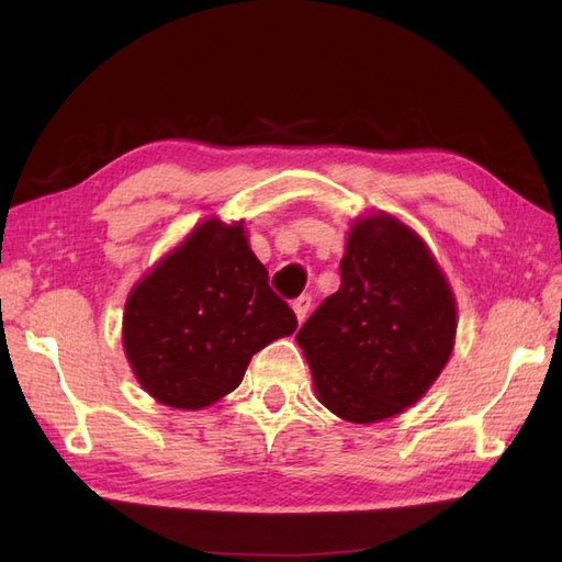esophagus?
I'll return each mask as SVG.
<instances>
[{
	"instance_id": "esophagus-1",
	"label": "esophagus",
	"mask_w": 562,
	"mask_h": 562,
	"mask_svg": "<svg viewBox=\"0 0 562 562\" xmlns=\"http://www.w3.org/2000/svg\"><path fill=\"white\" fill-rule=\"evenodd\" d=\"M292 308H294V314H296V321H302L308 316V308H312V294H302V296H296V300L292 302Z\"/></svg>"
}]
</instances>
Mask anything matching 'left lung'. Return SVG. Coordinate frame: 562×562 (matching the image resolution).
<instances>
[{"mask_svg":"<svg viewBox=\"0 0 562 562\" xmlns=\"http://www.w3.org/2000/svg\"><path fill=\"white\" fill-rule=\"evenodd\" d=\"M457 304L423 238L389 214L355 222L340 290L296 333L321 403L350 423L408 408L445 369Z\"/></svg>","mask_w":562,"mask_h":562,"instance_id":"1","label":"left lung"}]
</instances>
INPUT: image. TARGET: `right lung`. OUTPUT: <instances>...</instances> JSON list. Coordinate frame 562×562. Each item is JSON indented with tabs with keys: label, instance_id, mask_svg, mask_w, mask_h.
<instances>
[{
	"label": "right lung",
	"instance_id": "right-lung-1",
	"mask_svg": "<svg viewBox=\"0 0 562 562\" xmlns=\"http://www.w3.org/2000/svg\"><path fill=\"white\" fill-rule=\"evenodd\" d=\"M294 328L244 226L207 220L130 292L123 345L142 389L198 411L234 391L250 357Z\"/></svg>",
	"mask_w": 562,
	"mask_h": 562
}]
</instances>
